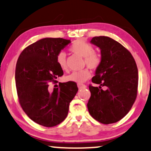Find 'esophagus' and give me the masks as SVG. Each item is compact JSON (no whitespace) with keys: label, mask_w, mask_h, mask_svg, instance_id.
Here are the masks:
<instances>
[{"label":"esophagus","mask_w":151,"mask_h":151,"mask_svg":"<svg viewBox=\"0 0 151 151\" xmlns=\"http://www.w3.org/2000/svg\"><path fill=\"white\" fill-rule=\"evenodd\" d=\"M77 86H78V88H79V89H82V88H86V86L84 85V84H83V83H78Z\"/></svg>","instance_id":"esophagus-1"}]
</instances>
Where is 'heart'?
Here are the masks:
<instances>
[{"label": "heart", "mask_w": 151, "mask_h": 151, "mask_svg": "<svg viewBox=\"0 0 151 151\" xmlns=\"http://www.w3.org/2000/svg\"><path fill=\"white\" fill-rule=\"evenodd\" d=\"M70 50L84 58L86 65L88 68L92 69H96L100 65L101 62V55L99 53L94 51V48L90 44L86 43L83 41H77L72 44L70 47ZM57 61L58 65L63 70H67L68 66L66 63V56L64 52H60L57 57ZM90 72L88 69H84L80 71L73 72L69 75L65 77V80L67 81L74 82V83H81L90 77Z\"/></svg>", "instance_id": "obj_1"}]
</instances>
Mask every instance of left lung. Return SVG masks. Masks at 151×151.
<instances>
[{"label":"left lung","instance_id":"left-lung-1","mask_svg":"<svg viewBox=\"0 0 151 151\" xmlns=\"http://www.w3.org/2000/svg\"><path fill=\"white\" fill-rule=\"evenodd\" d=\"M90 43L99 47L101 62L92 79L99 86H89L88 111L100 123H115L128 114L136 99L137 67L130 52L111 38L95 37ZM104 86L106 90L101 89Z\"/></svg>","mask_w":151,"mask_h":151}]
</instances>
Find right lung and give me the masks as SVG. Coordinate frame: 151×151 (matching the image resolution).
Here are the masks:
<instances>
[{
    "instance_id": "add662e5",
    "label": "right lung",
    "mask_w": 151,
    "mask_h": 151,
    "mask_svg": "<svg viewBox=\"0 0 151 151\" xmlns=\"http://www.w3.org/2000/svg\"><path fill=\"white\" fill-rule=\"evenodd\" d=\"M70 43L62 38H45L27 46L18 59L15 81L19 103L39 125L53 127L61 123L78 91L77 83L70 81L61 83L53 90L50 88L63 74L57 57Z\"/></svg>"
}]
</instances>
